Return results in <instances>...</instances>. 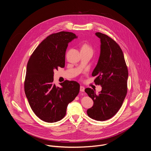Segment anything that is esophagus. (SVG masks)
<instances>
[{
    "mask_svg": "<svg viewBox=\"0 0 151 151\" xmlns=\"http://www.w3.org/2000/svg\"><path fill=\"white\" fill-rule=\"evenodd\" d=\"M84 91H85V87H83V86H81V87H80V91L84 92Z\"/></svg>",
    "mask_w": 151,
    "mask_h": 151,
    "instance_id": "1",
    "label": "esophagus"
}]
</instances>
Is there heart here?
<instances>
[{"instance_id": "obj_1", "label": "heart", "mask_w": 151, "mask_h": 151, "mask_svg": "<svg viewBox=\"0 0 151 151\" xmlns=\"http://www.w3.org/2000/svg\"><path fill=\"white\" fill-rule=\"evenodd\" d=\"M81 51H93L92 48L88 44H83L81 46Z\"/></svg>"}]
</instances>
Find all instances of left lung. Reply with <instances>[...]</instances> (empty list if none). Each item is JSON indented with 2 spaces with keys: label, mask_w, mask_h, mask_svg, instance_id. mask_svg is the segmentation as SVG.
Segmentation results:
<instances>
[{
  "label": "left lung",
  "mask_w": 151,
  "mask_h": 151,
  "mask_svg": "<svg viewBox=\"0 0 151 151\" xmlns=\"http://www.w3.org/2000/svg\"><path fill=\"white\" fill-rule=\"evenodd\" d=\"M100 54L92 76L94 82L101 86L97 94L90 88L85 90L94 104L87 110V115L96 121H106L119 110L127 93L128 72L123 52L117 43L109 36L100 32Z\"/></svg>",
  "instance_id": "left-lung-1"
}]
</instances>
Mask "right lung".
Segmentation results:
<instances>
[{"label":"right lung","instance_id":"1","mask_svg":"<svg viewBox=\"0 0 151 151\" xmlns=\"http://www.w3.org/2000/svg\"><path fill=\"white\" fill-rule=\"evenodd\" d=\"M77 36L60 32L47 37L31 55L27 65L24 91L35 115L47 122H55L66 114L68 105L79 92V84L65 81L60 87L53 83L54 70L65 66L68 44Z\"/></svg>","mask_w":151,"mask_h":151}]
</instances>
